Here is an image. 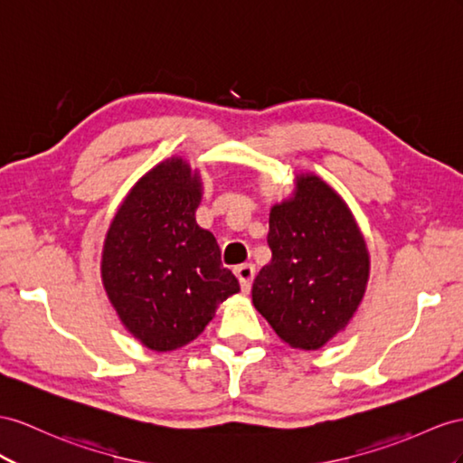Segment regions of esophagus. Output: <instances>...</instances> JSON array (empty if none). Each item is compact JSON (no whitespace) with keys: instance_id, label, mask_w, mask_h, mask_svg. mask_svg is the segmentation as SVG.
I'll return each instance as SVG.
<instances>
[{"instance_id":"esophagus-1","label":"esophagus","mask_w":463,"mask_h":463,"mask_svg":"<svg viewBox=\"0 0 463 463\" xmlns=\"http://www.w3.org/2000/svg\"><path fill=\"white\" fill-rule=\"evenodd\" d=\"M234 274H236V278H239V281H241L242 291H248V289H250V286H252V281H254L256 268H254V264H241V266L234 268Z\"/></svg>"}]
</instances>
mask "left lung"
I'll return each instance as SVG.
<instances>
[{
    "instance_id": "left-lung-1",
    "label": "left lung",
    "mask_w": 463,
    "mask_h": 463,
    "mask_svg": "<svg viewBox=\"0 0 463 463\" xmlns=\"http://www.w3.org/2000/svg\"><path fill=\"white\" fill-rule=\"evenodd\" d=\"M268 246L252 303L289 346L318 350L364 298L370 256L358 224L321 177L299 175L293 197L271 207Z\"/></svg>"
}]
</instances>
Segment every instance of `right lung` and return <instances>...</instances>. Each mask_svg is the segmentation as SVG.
I'll list each match as a JSON object with an SVG mask.
<instances>
[{"label":"right lung","mask_w":463,"mask_h":463,"mask_svg":"<svg viewBox=\"0 0 463 463\" xmlns=\"http://www.w3.org/2000/svg\"><path fill=\"white\" fill-rule=\"evenodd\" d=\"M197 172L165 160L133 187L108 231L101 278L123 325L156 352L185 346L239 293L221 248L195 222Z\"/></svg>","instance_id":"add662e5"}]
</instances>
